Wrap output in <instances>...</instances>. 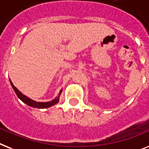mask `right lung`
Segmentation results:
<instances>
[{"instance_id":"1","label":"right lung","mask_w":149,"mask_h":149,"mask_svg":"<svg viewBox=\"0 0 149 149\" xmlns=\"http://www.w3.org/2000/svg\"><path fill=\"white\" fill-rule=\"evenodd\" d=\"M10 83H11V86L13 87V89H14V92L16 93L17 95L18 96V98L20 99L21 101L24 102V103H26V105H28V106H31V107H33V108H38V109H46L48 108V107H50V106H54L55 104L59 102V97H60V95L61 93V92L62 90H60V94L58 95L57 97L54 99V100H52L51 102H36V101H33V100H31L30 98L26 97V95H24V94H22L20 93L19 90H18L14 85H13V83L10 81Z\"/></svg>"}]
</instances>
